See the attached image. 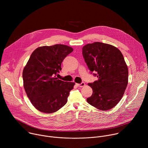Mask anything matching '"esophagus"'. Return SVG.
<instances>
[{
	"mask_svg": "<svg viewBox=\"0 0 148 148\" xmlns=\"http://www.w3.org/2000/svg\"><path fill=\"white\" fill-rule=\"evenodd\" d=\"M85 85H86V84L84 82H81V84H77V86L79 87H83L85 86Z\"/></svg>",
	"mask_w": 148,
	"mask_h": 148,
	"instance_id": "1",
	"label": "esophagus"
}]
</instances>
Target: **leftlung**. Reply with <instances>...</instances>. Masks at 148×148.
Segmentation results:
<instances>
[{
    "instance_id": "obj_1",
    "label": "left lung",
    "mask_w": 148,
    "mask_h": 148,
    "mask_svg": "<svg viewBox=\"0 0 148 148\" xmlns=\"http://www.w3.org/2000/svg\"><path fill=\"white\" fill-rule=\"evenodd\" d=\"M89 70L98 79L88 85L92 89L88 103L102 111L114 108L122 98L128 83V69L121 51L111 45L94 42L82 47Z\"/></svg>"
}]
</instances>
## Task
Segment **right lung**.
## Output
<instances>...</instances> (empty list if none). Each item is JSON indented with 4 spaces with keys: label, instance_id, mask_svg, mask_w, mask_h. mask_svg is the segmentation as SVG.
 <instances>
[{
    "label": "right lung",
    "instance_id": "right-lung-1",
    "mask_svg": "<svg viewBox=\"0 0 148 148\" xmlns=\"http://www.w3.org/2000/svg\"><path fill=\"white\" fill-rule=\"evenodd\" d=\"M73 51L64 45L41 46L31 54L23 71V87L33 106L41 112L51 114L67 102L75 82H64L55 75L61 70V62Z\"/></svg>",
    "mask_w": 148,
    "mask_h": 148
}]
</instances>
